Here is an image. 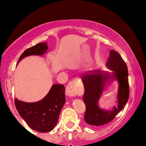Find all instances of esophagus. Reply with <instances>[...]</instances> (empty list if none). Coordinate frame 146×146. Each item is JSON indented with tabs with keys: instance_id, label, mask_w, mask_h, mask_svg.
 <instances>
[{
	"instance_id": "34e87169",
	"label": "esophagus",
	"mask_w": 146,
	"mask_h": 146,
	"mask_svg": "<svg viewBox=\"0 0 146 146\" xmlns=\"http://www.w3.org/2000/svg\"><path fill=\"white\" fill-rule=\"evenodd\" d=\"M80 92V87L76 80H72L68 82L66 86V93L69 97L76 96Z\"/></svg>"
}]
</instances>
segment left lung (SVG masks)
<instances>
[{
  "mask_svg": "<svg viewBox=\"0 0 146 146\" xmlns=\"http://www.w3.org/2000/svg\"><path fill=\"white\" fill-rule=\"evenodd\" d=\"M106 66L112 73L100 70L85 72L80 76L84 85L82 97L86 110L85 121L92 126H102L112 121L126 105L129 97L128 68L121 56L114 50H110V56ZM117 80L119 83L116 105L110 110L101 109L98 105L106 85Z\"/></svg>",
  "mask_w": 146,
  "mask_h": 146,
  "instance_id": "1",
  "label": "left lung"
}]
</instances>
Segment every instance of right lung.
<instances>
[{
  "label": "right lung",
  "mask_w": 146,
  "mask_h": 146,
  "mask_svg": "<svg viewBox=\"0 0 146 146\" xmlns=\"http://www.w3.org/2000/svg\"><path fill=\"white\" fill-rule=\"evenodd\" d=\"M47 49V43H39L33 46L23 53L17 64L29 56L44 55ZM65 102V87L60 84L53 85L48 94L38 102H25L17 98L15 100V104L20 117L31 129L42 133L54 129Z\"/></svg>",
  "instance_id": "obj_1"
}]
</instances>
